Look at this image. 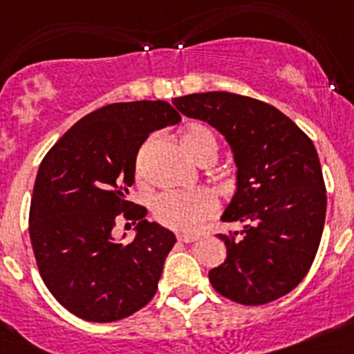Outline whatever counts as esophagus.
<instances>
[{
    "mask_svg": "<svg viewBox=\"0 0 354 354\" xmlns=\"http://www.w3.org/2000/svg\"><path fill=\"white\" fill-rule=\"evenodd\" d=\"M177 239H179L180 243H195L200 237L195 236V234H177Z\"/></svg>",
    "mask_w": 354,
    "mask_h": 354,
    "instance_id": "esophagus-1",
    "label": "esophagus"
}]
</instances>
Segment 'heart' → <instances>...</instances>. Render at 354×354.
Returning a JSON list of instances; mask_svg holds the SVG:
<instances>
[{
    "mask_svg": "<svg viewBox=\"0 0 354 354\" xmlns=\"http://www.w3.org/2000/svg\"><path fill=\"white\" fill-rule=\"evenodd\" d=\"M184 149L195 161H214L218 154V138L216 133L205 124H189L180 136ZM156 136L147 140L136 156V175L140 180L149 177V159ZM216 212V200L207 189L195 192H165L156 196L152 204V214L165 227L179 232H192L209 220Z\"/></svg>",
    "mask_w": 354,
    "mask_h": 354,
    "instance_id": "1",
    "label": "heart"
}]
</instances>
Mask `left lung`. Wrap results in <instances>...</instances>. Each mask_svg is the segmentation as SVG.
<instances>
[{"instance_id":"left-lung-1","label":"left lung","mask_w":354,"mask_h":354,"mask_svg":"<svg viewBox=\"0 0 354 354\" xmlns=\"http://www.w3.org/2000/svg\"><path fill=\"white\" fill-rule=\"evenodd\" d=\"M174 104L220 131L237 165V192L221 220L243 230L218 234L227 261L209 271L212 287L241 305L282 298L306 277L323 236L326 186L314 143L253 97L192 93Z\"/></svg>"}]
</instances>
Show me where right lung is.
<instances>
[{
    "label": "right lung",
    "instance_id": "1",
    "mask_svg": "<svg viewBox=\"0 0 354 354\" xmlns=\"http://www.w3.org/2000/svg\"><path fill=\"white\" fill-rule=\"evenodd\" d=\"M179 122L167 101L102 106L76 122L40 162L30 205L31 246L44 283L71 314L111 323L154 298L177 239L147 221V209L127 193L142 143ZM118 219L137 223L127 245L113 237Z\"/></svg>",
    "mask_w": 354,
    "mask_h": 354
}]
</instances>
